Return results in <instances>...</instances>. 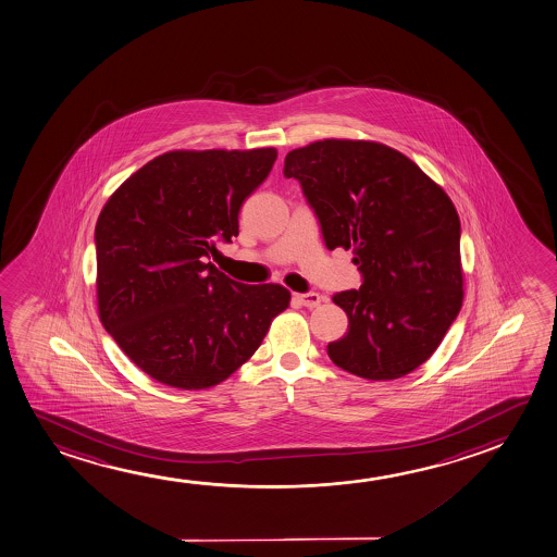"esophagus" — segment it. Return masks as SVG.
<instances>
[{
    "instance_id": "obj_1",
    "label": "esophagus",
    "mask_w": 557,
    "mask_h": 557,
    "mask_svg": "<svg viewBox=\"0 0 557 557\" xmlns=\"http://www.w3.org/2000/svg\"><path fill=\"white\" fill-rule=\"evenodd\" d=\"M297 299H299L300 305L307 308H315L320 302H322V295L320 293H315V290H310V293H300L297 295Z\"/></svg>"
}]
</instances>
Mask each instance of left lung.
I'll list each match as a JSON object with an SVG mask.
<instances>
[{
  "label": "left lung",
  "mask_w": 557,
  "mask_h": 557,
  "mask_svg": "<svg viewBox=\"0 0 557 557\" xmlns=\"http://www.w3.org/2000/svg\"><path fill=\"white\" fill-rule=\"evenodd\" d=\"M327 249H352L360 289L333 302L348 331L327 345L333 363L387 381L420 368L460 314V216L416 162L375 141L323 139L285 157Z\"/></svg>",
  "instance_id": "obj_1"
}]
</instances>
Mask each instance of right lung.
I'll return each mask as SVG.
<instances>
[{"mask_svg":"<svg viewBox=\"0 0 557 557\" xmlns=\"http://www.w3.org/2000/svg\"><path fill=\"white\" fill-rule=\"evenodd\" d=\"M274 147L170 151L122 184L97 218L99 318L139 370L169 387L207 388L257 352L289 307L282 285H245L210 255L239 234L243 202Z\"/></svg>","mask_w":557,"mask_h":557,"instance_id":"1","label":"right lung"}]
</instances>
